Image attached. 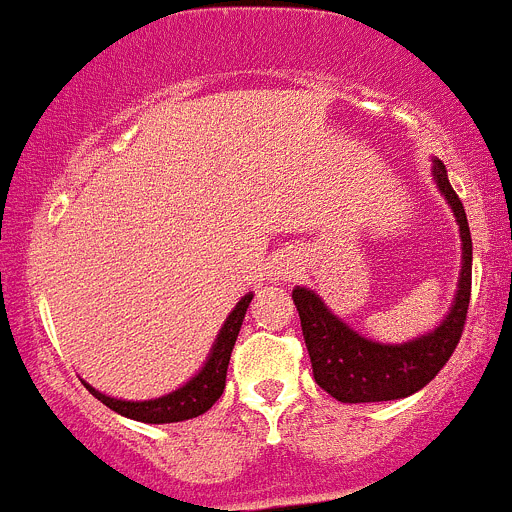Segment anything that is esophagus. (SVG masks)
<instances>
[{"mask_svg":"<svg viewBox=\"0 0 512 512\" xmlns=\"http://www.w3.org/2000/svg\"><path fill=\"white\" fill-rule=\"evenodd\" d=\"M297 271V259L295 256H289V253H282L277 261H274V266H271V277L274 279H292L295 277Z\"/></svg>","mask_w":512,"mask_h":512,"instance_id":"obj_1","label":"esophagus"}]
</instances>
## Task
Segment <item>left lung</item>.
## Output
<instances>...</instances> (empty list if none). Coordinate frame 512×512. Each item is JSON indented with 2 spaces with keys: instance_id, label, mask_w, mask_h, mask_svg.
<instances>
[{
  "instance_id": "obj_1",
  "label": "left lung",
  "mask_w": 512,
  "mask_h": 512,
  "mask_svg": "<svg viewBox=\"0 0 512 512\" xmlns=\"http://www.w3.org/2000/svg\"><path fill=\"white\" fill-rule=\"evenodd\" d=\"M433 179L459 223L461 274L449 315L431 333L408 343H377L348 328L312 289H292L315 382L338 402H387L413 395L441 372L459 343L472 297V235L441 161H433Z\"/></svg>"
}]
</instances>
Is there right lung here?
<instances>
[{"label":"right lung","mask_w":512,"mask_h":512,"mask_svg":"<svg viewBox=\"0 0 512 512\" xmlns=\"http://www.w3.org/2000/svg\"><path fill=\"white\" fill-rule=\"evenodd\" d=\"M253 295L241 297V302L233 307L225 325L220 328L215 338V346H212L210 356H207L205 366L200 369V374H194L187 384H182L179 390L169 392L164 397H156V400H117V397H107L99 390H94L92 384H87V390L97 397L99 402H104L107 408L115 410V413L125 415L130 420H140V423H179V420L197 418V415L207 413V410L220 400L225 390V377H228V364L230 354H233L235 338H238V330H241L243 318H246V310L251 305Z\"/></svg>","instance_id":"1"}]
</instances>
